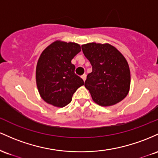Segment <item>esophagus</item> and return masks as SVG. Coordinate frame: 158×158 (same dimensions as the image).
<instances>
[{
  "label": "esophagus",
  "instance_id": "esophagus-1",
  "mask_svg": "<svg viewBox=\"0 0 158 158\" xmlns=\"http://www.w3.org/2000/svg\"><path fill=\"white\" fill-rule=\"evenodd\" d=\"M81 78L84 80V81H85V80H86V74H83V75L81 76Z\"/></svg>",
  "mask_w": 158,
  "mask_h": 158
}]
</instances>
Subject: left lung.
Listing matches in <instances>:
<instances>
[{
  "mask_svg": "<svg viewBox=\"0 0 158 158\" xmlns=\"http://www.w3.org/2000/svg\"><path fill=\"white\" fill-rule=\"evenodd\" d=\"M83 53L92 65L85 87L93 100L101 106H112L126 97L131 84V74L127 60L109 44L83 45Z\"/></svg>",
  "mask_w": 158,
  "mask_h": 158,
  "instance_id": "1",
  "label": "left lung"
}]
</instances>
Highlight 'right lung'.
Masks as SVG:
<instances>
[{
	"label": "right lung",
	"mask_w": 158,
	"mask_h": 158,
	"mask_svg": "<svg viewBox=\"0 0 158 158\" xmlns=\"http://www.w3.org/2000/svg\"><path fill=\"white\" fill-rule=\"evenodd\" d=\"M74 42L56 41L40 55L36 65V84L42 98L51 105L65 107L72 102L73 94L84 84L74 73L72 60L81 51Z\"/></svg>",
	"instance_id": "obj_1"
}]
</instances>
